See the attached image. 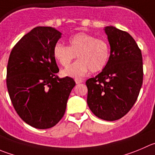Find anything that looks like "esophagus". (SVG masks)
Wrapping results in <instances>:
<instances>
[{"instance_id":"1","label":"esophagus","mask_w":155,"mask_h":155,"mask_svg":"<svg viewBox=\"0 0 155 155\" xmlns=\"http://www.w3.org/2000/svg\"><path fill=\"white\" fill-rule=\"evenodd\" d=\"M74 81H75V83L76 84H80V83H82V82H83V80H81V79H78V78H76Z\"/></svg>"}]
</instances>
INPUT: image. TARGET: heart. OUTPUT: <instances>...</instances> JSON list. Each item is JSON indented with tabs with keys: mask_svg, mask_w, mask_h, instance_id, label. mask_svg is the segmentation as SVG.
Wrapping results in <instances>:
<instances>
[{
	"mask_svg": "<svg viewBox=\"0 0 155 155\" xmlns=\"http://www.w3.org/2000/svg\"><path fill=\"white\" fill-rule=\"evenodd\" d=\"M69 46L57 43L53 56L61 66L67 67L72 60L79 58L62 71L64 76L81 78L88 71L93 73L103 70L110 58V47L107 41L97 39L86 32H79L68 39Z\"/></svg>",
	"mask_w": 155,
	"mask_h": 155,
	"instance_id": "heart-1",
	"label": "heart"
}]
</instances>
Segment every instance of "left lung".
I'll use <instances>...</instances> for the list:
<instances>
[{
    "instance_id": "left-lung-1",
    "label": "left lung",
    "mask_w": 155,
    "mask_h": 155,
    "mask_svg": "<svg viewBox=\"0 0 155 155\" xmlns=\"http://www.w3.org/2000/svg\"><path fill=\"white\" fill-rule=\"evenodd\" d=\"M104 30L110 55L102 71L86 81L87 102L96 116L115 121L123 117L137 101L143 82L142 55L127 32L114 26Z\"/></svg>"
}]
</instances>
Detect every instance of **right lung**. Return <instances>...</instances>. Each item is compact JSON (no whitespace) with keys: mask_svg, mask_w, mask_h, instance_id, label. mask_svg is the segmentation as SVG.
<instances>
[{"mask_svg":"<svg viewBox=\"0 0 155 155\" xmlns=\"http://www.w3.org/2000/svg\"><path fill=\"white\" fill-rule=\"evenodd\" d=\"M59 31L37 26L21 38L10 54L7 87L16 112L25 123L39 129H49L64 116L75 81L59 71L53 48Z\"/></svg>","mask_w":155,"mask_h":155,"instance_id":"add662e5","label":"right lung"}]
</instances>
